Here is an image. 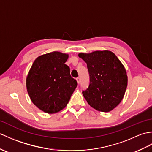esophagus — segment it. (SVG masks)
<instances>
[{"label": "esophagus", "mask_w": 152, "mask_h": 152, "mask_svg": "<svg viewBox=\"0 0 152 152\" xmlns=\"http://www.w3.org/2000/svg\"><path fill=\"white\" fill-rule=\"evenodd\" d=\"M76 81H77V83H80V77H77L76 78Z\"/></svg>", "instance_id": "1"}]
</instances>
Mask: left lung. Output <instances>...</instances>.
<instances>
[{"label": "left lung", "instance_id": "1", "mask_svg": "<svg viewBox=\"0 0 152 152\" xmlns=\"http://www.w3.org/2000/svg\"><path fill=\"white\" fill-rule=\"evenodd\" d=\"M78 56L87 63L90 82L82 93L91 107L97 111L109 112L124 98L128 76L121 61L113 52L97 50Z\"/></svg>", "mask_w": 152, "mask_h": 152}]
</instances>
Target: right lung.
<instances>
[{
	"label": "right lung",
	"instance_id": "obj_1",
	"mask_svg": "<svg viewBox=\"0 0 152 152\" xmlns=\"http://www.w3.org/2000/svg\"><path fill=\"white\" fill-rule=\"evenodd\" d=\"M68 58V54L59 52L41 55L28 74V93L33 104L45 113L53 114L64 109L77 87L65 64Z\"/></svg>",
	"mask_w": 152,
	"mask_h": 152
}]
</instances>
